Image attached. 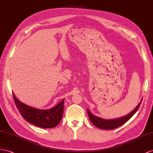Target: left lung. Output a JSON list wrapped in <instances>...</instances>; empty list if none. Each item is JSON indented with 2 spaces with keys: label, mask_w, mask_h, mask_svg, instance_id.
Masks as SVG:
<instances>
[{
  "label": "left lung",
  "mask_w": 153,
  "mask_h": 153,
  "mask_svg": "<svg viewBox=\"0 0 153 153\" xmlns=\"http://www.w3.org/2000/svg\"><path fill=\"white\" fill-rule=\"evenodd\" d=\"M142 100H141L140 102L138 103V105H137L134 110H132L131 112H129L128 114L119 117V118L112 120H105L101 118L100 117H97L92 114L88 108L87 113L90 120L91 121L92 124L94 125L96 127L101 129H105V130H111V129H114L116 128L121 126V125H123L125 123H126L128 120H130L131 118V117L135 114L137 111H138V109L140 106V104L142 103Z\"/></svg>",
  "instance_id": "8db88e82"
}]
</instances>
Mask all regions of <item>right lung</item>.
<instances>
[{
	"mask_svg": "<svg viewBox=\"0 0 153 153\" xmlns=\"http://www.w3.org/2000/svg\"><path fill=\"white\" fill-rule=\"evenodd\" d=\"M13 96L15 103L19 112L28 122L44 128H53L60 123L63 114L65 99L53 108L41 110L21 102L15 97L13 92Z\"/></svg>",
	"mask_w": 153,
	"mask_h": 153,
	"instance_id": "add662e5",
	"label": "right lung"
}]
</instances>
